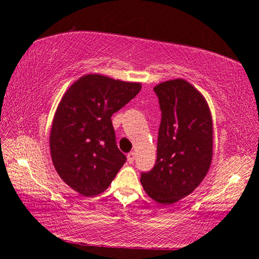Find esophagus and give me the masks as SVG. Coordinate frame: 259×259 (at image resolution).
Here are the masks:
<instances>
[{
	"label": "esophagus",
	"instance_id": "34e87169",
	"mask_svg": "<svg viewBox=\"0 0 259 259\" xmlns=\"http://www.w3.org/2000/svg\"><path fill=\"white\" fill-rule=\"evenodd\" d=\"M128 162L129 163H133V162L135 161V157H136V154H135V152H130L129 154H128Z\"/></svg>",
	"mask_w": 259,
	"mask_h": 259
}]
</instances>
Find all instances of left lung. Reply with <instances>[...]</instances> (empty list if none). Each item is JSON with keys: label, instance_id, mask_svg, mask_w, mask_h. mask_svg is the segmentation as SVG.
<instances>
[{"label": "left lung", "instance_id": "1", "mask_svg": "<svg viewBox=\"0 0 259 259\" xmlns=\"http://www.w3.org/2000/svg\"><path fill=\"white\" fill-rule=\"evenodd\" d=\"M161 122L155 165L142 172L150 198L171 204L199 186L212 159V121L208 104L194 87L177 78L157 84Z\"/></svg>", "mask_w": 259, "mask_h": 259}]
</instances>
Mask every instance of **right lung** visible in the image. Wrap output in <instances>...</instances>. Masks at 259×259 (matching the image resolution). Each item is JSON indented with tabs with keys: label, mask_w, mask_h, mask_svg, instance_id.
Here are the masks:
<instances>
[{
	"label": "right lung",
	"mask_w": 259,
	"mask_h": 259,
	"mask_svg": "<svg viewBox=\"0 0 259 259\" xmlns=\"http://www.w3.org/2000/svg\"><path fill=\"white\" fill-rule=\"evenodd\" d=\"M140 89L139 83L88 74L61 98L51 126L50 151L57 172L74 191L84 196L100 194L125 163L111 117Z\"/></svg>",
	"instance_id": "add662e5"
}]
</instances>
